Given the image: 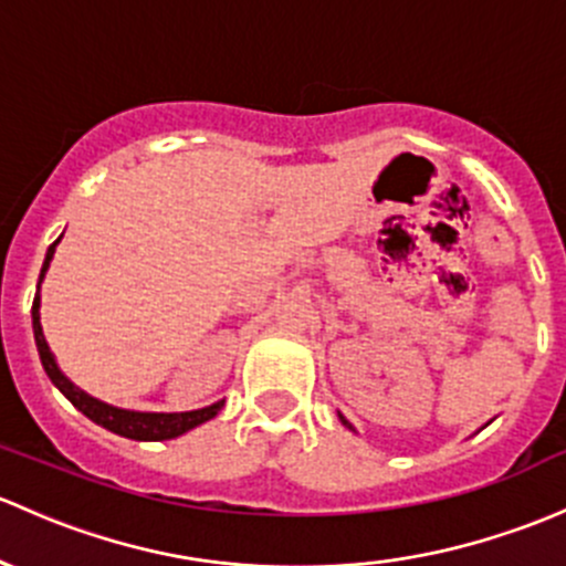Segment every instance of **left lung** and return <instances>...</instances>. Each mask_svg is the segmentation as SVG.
Instances as JSON below:
<instances>
[{
    "label": "left lung",
    "instance_id": "8db88e82",
    "mask_svg": "<svg viewBox=\"0 0 566 566\" xmlns=\"http://www.w3.org/2000/svg\"><path fill=\"white\" fill-rule=\"evenodd\" d=\"M338 420H342V423H344V426H347V428H353V426H349V423H347V420H344V418H342V415H338ZM353 431H355V428H353Z\"/></svg>",
    "mask_w": 566,
    "mask_h": 566
}]
</instances>
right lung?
Masks as SVG:
<instances>
[{"mask_svg": "<svg viewBox=\"0 0 566 566\" xmlns=\"http://www.w3.org/2000/svg\"><path fill=\"white\" fill-rule=\"evenodd\" d=\"M56 243L59 241H53L51 247H48L43 271H40V282H43L48 265H51ZM40 282H38V295H34V303H32V328H34V342H38L40 360H43V368H45L48 377H51V382L56 385V388L67 396V401L73 403L78 412L86 415L88 420H94L97 426L108 428V431L118 433V437L138 439V442H163V439H176V437H181V433L192 431L195 426L217 418V412L224 407V401H217V403H211V407H203V409H195V412H133V409L111 407V403L88 396L86 390L75 388V385L70 382L62 371H59L56 360H53V353L48 349V342L43 336V325H40Z\"/></svg>", "mask_w": 566, "mask_h": 566, "instance_id": "right-lung-1", "label": "right lung"}]
</instances>
